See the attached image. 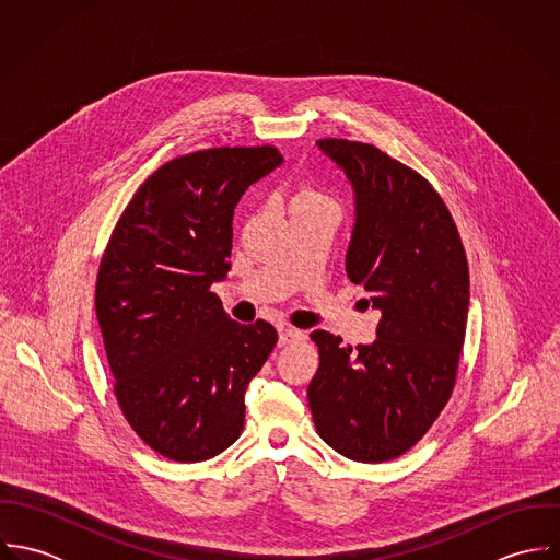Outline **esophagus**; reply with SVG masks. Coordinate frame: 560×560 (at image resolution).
<instances>
[{"label": "esophagus", "mask_w": 560, "mask_h": 560, "mask_svg": "<svg viewBox=\"0 0 560 560\" xmlns=\"http://www.w3.org/2000/svg\"><path fill=\"white\" fill-rule=\"evenodd\" d=\"M280 347H287V345H293V342H300L304 340V334L295 327H289V325H282L280 329Z\"/></svg>", "instance_id": "1"}]
</instances>
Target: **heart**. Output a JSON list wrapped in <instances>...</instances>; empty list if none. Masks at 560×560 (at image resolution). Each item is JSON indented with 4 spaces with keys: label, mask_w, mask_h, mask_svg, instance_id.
Listing matches in <instances>:
<instances>
[{
    "label": "heart",
    "mask_w": 560,
    "mask_h": 560,
    "mask_svg": "<svg viewBox=\"0 0 560 560\" xmlns=\"http://www.w3.org/2000/svg\"><path fill=\"white\" fill-rule=\"evenodd\" d=\"M313 202H329V198L325 194L317 191L315 187L306 185V183L300 185L295 189V196H293V207H298V205H313Z\"/></svg>",
    "instance_id": "heart-1"
}]
</instances>
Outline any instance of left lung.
<instances>
[{"mask_svg": "<svg viewBox=\"0 0 560 560\" xmlns=\"http://www.w3.org/2000/svg\"><path fill=\"white\" fill-rule=\"evenodd\" d=\"M355 189L349 280L382 313L373 345H342L317 329L319 369L308 386L317 433L336 453L382 464L431 429L457 384L470 269L457 224L413 167L366 142L323 138Z\"/></svg>", "mask_w": 560, "mask_h": 560, "instance_id": "1", "label": "left lung"}]
</instances>
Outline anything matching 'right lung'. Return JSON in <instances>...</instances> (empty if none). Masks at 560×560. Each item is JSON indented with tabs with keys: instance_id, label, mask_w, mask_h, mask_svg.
Returning <instances> with one entry per match:
<instances>
[{
	"instance_id": "right-lung-1",
	"label": "right lung",
	"mask_w": 560,
	"mask_h": 560,
	"mask_svg": "<svg viewBox=\"0 0 560 560\" xmlns=\"http://www.w3.org/2000/svg\"><path fill=\"white\" fill-rule=\"evenodd\" d=\"M282 163L276 147H213L163 163L120 213L98 262L94 311L114 397L161 457L194 464L243 431L245 390L278 342L229 319L211 291L231 269L233 211Z\"/></svg>"
}]
</instances>
